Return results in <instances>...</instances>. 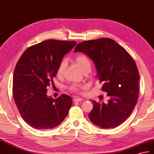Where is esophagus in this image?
<instances>
[{
	"instance_id": "34e87169",
	"label": "esophagus",
	"mask_w": 154,
	"mask_h": 154,
	"mask_svg": "<svg viewBox=\"0 0 154 154\" xmlns=\"http://www.w3.org/2000/svg\"><path fill=\"white\" fill-rule=\"evenodd\" d=\"M82 100H83V98H75L73 99V102H81Z\"/></svg>"
}]
</instances>
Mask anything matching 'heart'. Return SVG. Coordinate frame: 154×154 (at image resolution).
Returning a JSON list of instances; mask_svg holds the SVG:
<instances>
[{
  "label": "heart",
  "mask_w": 154,
  "mask_h": 154,
  "mask_svg": "<svg viewBox=\"0 0 154 154\" xmlns=\"http://www.w3.org/2000/svg\"><path fill=\"white\" fill-rule=\"evenodd\" d=\"M75 62L77 63V65L81 69V70L83 73H89L91 70V62L88 57L85 54H79L74 59ZM67 66L66 60H63L60 62L57 69V76L62 77L64 71ZM78 87L76 85H73L71 87V89L72 91H77Z\"/></svg>",
  "instance_id": "obj_1"
}]
</instances>
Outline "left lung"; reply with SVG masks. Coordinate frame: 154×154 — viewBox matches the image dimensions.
<instances>
[{
  "label": "left lung",
  "mask_w": 154,
  "mask_h": 154,
  "mask_svg": "<svg viewBox=\"0 0 154 154\" xmlns=\"http://www.w3.org/2000/svg\"><path fill=\"white\" fill-rule=\"evenodd\" d=\"M75 52H83L93 62L107 103L93 100L88 118L103 128H115L125 121L133 112L138 97V68L125 49L113 39L102 38L82 42Z\"/></svg>",
  "instance_id": "obj_1"
}]
</instances>
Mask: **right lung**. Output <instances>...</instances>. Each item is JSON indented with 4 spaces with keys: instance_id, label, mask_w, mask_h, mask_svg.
I'll use <instances>...</instances> for the list:
<instances>
[{
    "instance_id": "1",
    "label": "right lung",
    "mask_w": 154,
    "mask_h": 154,
    "mask_svg": "<svg viewBox=\"0 0 154 154\" xmlns=\"http://www.w3.org/2000/svg\"><path fill=\"white\" fill-rule=\"evenodd\" d=\"M75 41L46 40L28 48L17 62L13 76V96L23 120L36 129H50L65 119L72 105L69 96H48L57 69Z\"/></svg>"
}]
</instances>
